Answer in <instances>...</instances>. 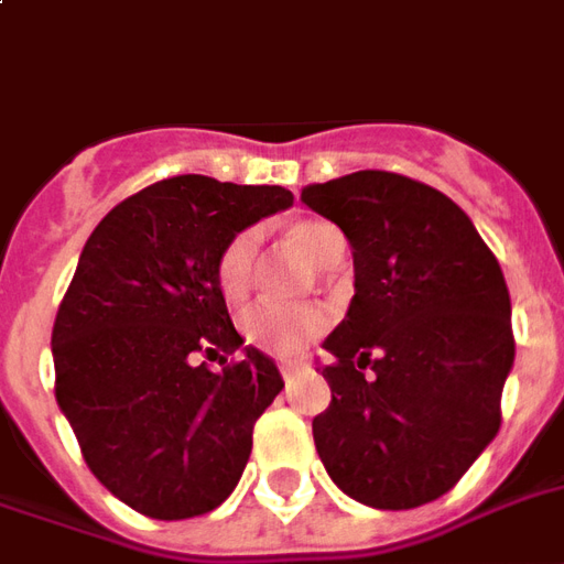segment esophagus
<instances>
[{"label": "esophagus", "instance_id": "esophagus-1", "mask_svg": "<svg viewBox=\"0 0 564 564\" xmlns=\"http://www.w3.org/2000/svg\"><path fill=\"white\" fill-rule=\"evenodd\" d=\"M278 370H281L283 379H293V377H299L302 365H299V361H281V365H278Z\"/></svg>", "mask_w": 564, "mask_h": 564}]
</instances>
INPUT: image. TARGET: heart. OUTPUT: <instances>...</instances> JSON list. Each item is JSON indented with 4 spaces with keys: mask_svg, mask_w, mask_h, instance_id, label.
Wrapping results in <instances>:
<instances>
[{
    "mask_svg": "<svg viewBox=\"0 0 564 564\" xmlns=\"http://www.w3.org/2000/svg\"><path fill=\"white\" fill-rule=\"evenodd\" d=\"M286 239L319 269L337 265L349 250L344 229L323 218L295 220ZM257 269H260V232L248 227L236 232L220 250L218 265H215L220 295L229 304H239L253 290ZM328 323L332 316L316 302H257L239 316V328L241 335L248 337V344L271 356H293L323 335Z\"/></svg>",
    "mask_w": 564,
    "mask_h": 564,
    "instance_id": "b5f03b06",
    "label": "heart"
}]
</instances>
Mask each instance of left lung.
Returning a JSON list of instances; mask_svg holds the SVG:
<instances>
[{
    "label": "left lung",
    "mask_w": 564,
    "mask_h": 564,
    "mask_svg": "<svg viewBox=\"0 0 564 564\" xmlns=\"http://www.w3.org/2000/svg\"><path fill=\"white\" fill-rule=\"evenodd\" d=\"M302 203L344 229L356 265V295L323 344L319 460L370 508L433 502L502 424L514 365L502 269L469 215L415 178L361 170L307 185Z\"/></svg>",
    "instance_id": "1"
}]
</instances>
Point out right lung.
Returning <instances> with one entry per match:
<instances>
[{"label":"right lung","mask_w":564,"mask_h":564,"mask_svg":"<svg viewBox=\"0 0 564 564\" xmlns=\"http://www.w3.org/2000/svg\"><path fill=\"white\" fill-rule=\"evenodd\" d=\"M290 206L281 185L173 176L122 199L83 248L53 325L56 400L91 475L140 514H208L248 466L283 379L253 346L227 365L245 340L215 265L236 232Z\"/></svg>","instance_id":"obj_1"}]
</instances>
